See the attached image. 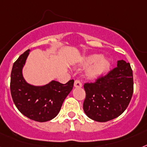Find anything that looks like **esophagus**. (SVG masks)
I'll use <instances>...</instances> for the list:
<instances>
[{
    "mask_svg": "<svg viewBox=\"0 0 147 147\" xmlns=\"http://www.w3.org/2000/svg\"><path fill=\"white\" fill-rule=\"evenodd\" d=\"M74 87L79 88V87H82V84H81V81H78V80H76L75 82H74Z\"/></svg>",
    "mask_w": 147,
    "mask_h": 147,
    "instance_id": "1",
    "label": "esophagus"
}]
</instances>
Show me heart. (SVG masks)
<instances>
[{
	"label": "heart",
	"instance_id": "1",
	"mask_svg": "<svg viewBox=\"0 0 147 147\" xmlns=\"http://www.w3.org/2000/svg\"><path fill=\"white\" fill-rule=\"evenodd\" d=\"M81 64L83 66H90L87 69L86 76L90 79H96L109 70L111 61L107 57H102L101 55L95 54L84 57Z\"/></svg>",
	"mask_w": 147,
	"mask_h": 147
}]
</instances>
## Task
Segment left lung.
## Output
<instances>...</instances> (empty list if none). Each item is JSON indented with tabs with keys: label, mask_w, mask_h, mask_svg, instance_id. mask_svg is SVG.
I'll use <instances>...</instances> for the list:
<instances>
[{
	"label": "left lung",
	"mask_w": 147,
	"mask_h": 147,
	"mask_svg": "<svg viewBox=\"0 0 147 147\" xmlns=\"http://www.w3.org/2000/svg\"><path fill=\"white\" fill-rule=\"evenodd\" d=\"M133 73L129 63L121 60L117 66L94 83H86L84 111L97 122L115 119L124 112L132 97Z\"/></svg>",
	"instance_id": "8db88e82"
}]
</instances>
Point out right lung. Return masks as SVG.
<instances>
[{"instance_id":"obj_1","label":"right lung","mask_w":147,"mask_h":147,"mask_svg":"<svg viewBox=\"0 0 147 147\" xmlns=\"http://www.w3.org/2000/svg\"><path fill=\"white\" fill-rule=\"evenodd\" d=\"M30 53L26 51L13 63L11 71L10 91L16 108L30 119L46 122L60 112L63 102L73 88L74 80L63 84L51 81L43 86H34L24 80L22 69Z\"/></svg>"}]
</instances>
